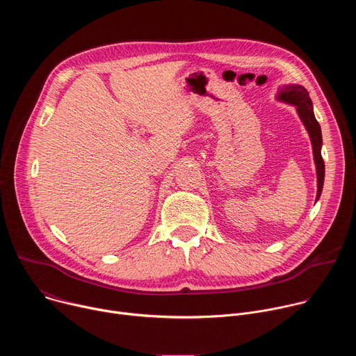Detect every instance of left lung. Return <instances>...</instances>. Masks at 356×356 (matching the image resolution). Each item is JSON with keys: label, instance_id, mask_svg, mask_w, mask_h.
Instances as JSON below:
<instances>
[{"label": "left lung", "instance_id": "left-lung-1", "mask_svg": "<svg viewBox=\"0 0 356 356\" xmlns=\"http://www.w3.org/2000/svg\"><path fill=\"white\" fill-rule=\"evenodd\" d=\"M277 99L283 101V103L291 104L296 107V111L301 120V122L306 127L312 145H313V155H314V163L317 170V197L316 201L320 198L323 186H324V175H325V165L321 156V146H323V135H321V127L318 121L314 117L313 111V103L309 95V91L300 84H286L280 88L277 94Z\"/></svg>", "mask_w": 356, "mask_h": 356}]
</instances>
